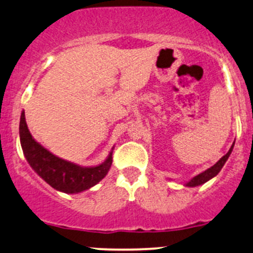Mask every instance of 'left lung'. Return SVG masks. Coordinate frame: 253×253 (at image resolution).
I'll list each match as a JSON object with an SVG mask.
<instances>
[{"label":"left lung","mask_w":253,"mask_h":253,"mask_svg":"<svg viewBox=\"0 0 253 253\" xmlns=\"http://www.w3.org/2000/svg\"><path fill=\"white\" fill-rule=\"evenodd\" d=\"M233 148H234V144L231 145L230 150L228 151V153H226L225 156H223V157L220 158V160L218 161V162L215 163L214 166H212V167H211V168H208L207 170H205V171H202V173H200L199 175L194 176V178H192L191 180L187 181V183H185V186H187V187L199 186V185H202V184L207 183L208 180H211V179H212V178H214V176L217 175L218 173H219L220 169L223 168V166L225 165L226 161H228V158H229V156H230V153H231V151H233Z\"/></svg>","instance_id":"obj_1"}]
</instances>
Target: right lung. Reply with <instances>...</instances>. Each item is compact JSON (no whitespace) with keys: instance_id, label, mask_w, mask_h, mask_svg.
<instances>
[{"instance_id":"1","label":"right lung","mask_w":253,"mask_h":253,"mask_svg":"<svg viewBox=\"0 0 253 253\" xmlns=\"http://www.w3.org/2000/svg\"><path fill=\"white\" fill-rule=\"evenodd\" d=\"M19 136L23 153L35 173L53 189L66 194H78L100 183L112 166L113 148L105 162L93 167H82L54 156L31 136L24 111L20 116Z\"/></svg>"}]
</instances>
